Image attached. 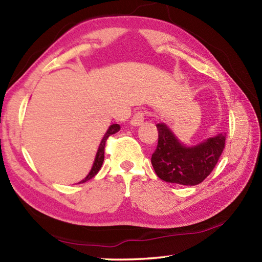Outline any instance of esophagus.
I'll use <instances>...</instances> for the list:
<instances>
[{
    "instance_id": "34e87169",
    "label": "esophagus",
    "mask_w": 262,
    "mask_h": 262,
    "mask_svg": "<svg viewBox=\"0 0 262 262\" xmlns=\"http://www.w3.org/2000/svg\"><path fill=\"white\" fill-rule=\"evenodd\" d=\"M145 118V113L143 111H137V112L133 115L132 120H130V125L132 126H140L143 123Z\"/></svg>"
}]
</instances>
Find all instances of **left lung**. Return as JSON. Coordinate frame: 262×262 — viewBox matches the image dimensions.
<instances>
[{
  "label": "left lung",
  "instance_id": "1",
  "mask_svg": "<svg viewBox=\"0 0 262 262\" xmlns=\"http://www.w3.org/2000/svg\"><path fill=\"white\" fill-rule=\"evenodd\" d=\"M158 143L151 156L156 174L171 184L195 186L214 170L225 147V135L219 134L192 148L184 147L168 128L158 123Z\"/></svg>",
  "mask_w": 262,
  "mask_h": 262
}]
</instances>
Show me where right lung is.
<instances>
[{
  "label": "right lung",
  "instance_id": "right-lung-1",
  "mask_svg": "<svg viewBox=\"0 0 262 262\" xmlns=\"http://www.w3.org/2000/svg\"><path fill=\"white\" fill-rule=\"evenodd\" d=\"M119 129H120V126L118 125V123H114V125L110 126L108 130L106 132V134L104 135L103 140H101L100 142V145H99V149L98 151H97V155H96V159H95V163H94V166H92L90 173H89L85 178H84L82 181H79V184L81 183H85V181L90 180L91 178H94V177L98 173V171L100 170L101 165H103V162H104V151H105V144H106V141H107L108 137L111 135L115 134V133L119 132Z\"/></svg>",
  "mask_w": 262,
  "mask_h": 262
}]
</instances>
